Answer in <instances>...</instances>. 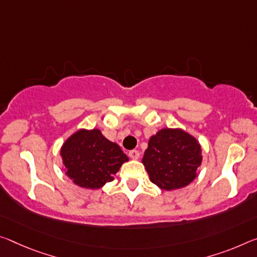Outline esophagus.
I'll return each instance as SVG.
<instances>
[{
  "label": "esophagus",
  "instance_id": "34e87169",
  "mask_svg": "<svg viewBox=\"0 0 257 257\" xmlns=\"http://www.w3.org/2000/svg\"><path fill=\"white\" fill-rule=\"evenodd\" d=\"M129 158L133 159V160H137V159L140 158V152H138V151H136V150L130 151V152H129Z\"/></svg>",
  "mask_w": 257,
  "mask_h": 257
}]
</instances>
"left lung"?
I'll use <instances>...</instances> for the list:
<instances>
[{
	"label": "left lung",
	"instance_id": "left-lung-1",
	"mask_svg": "<svg viewBox=\"0 0 257 257\" xmlns=\"http://www.w3.org/2000/svg\"><path fill=\"white\" fill-rule=\"evenodd\" d=\"M142 162L153 184L173 191L195 180L202 150L197 138L185 130L164 128L150 137Z\"/></svg>",
	"mask_w": 257,
	"mask_h": 257
}]
</instances>
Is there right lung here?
Segmentation results:
<instances>
[{
    "instance_id": "add662e5",
    "label": "right lung",
    "mask_w": 257,
    "mask_h": 257,
    "mask_svg": "<svg viewBox=\"0 0 257 257\" xmlns=\"http://www.w3.org/2000/svg\"><path fill=\"white\" fill-rule=\"evenodd\" d=\"M65 172L80 187L98 190L112 182L121 166L129 160L116 143L99 129H79L60 148Z\"/></svg>"
}]
</instances>
